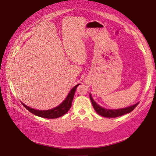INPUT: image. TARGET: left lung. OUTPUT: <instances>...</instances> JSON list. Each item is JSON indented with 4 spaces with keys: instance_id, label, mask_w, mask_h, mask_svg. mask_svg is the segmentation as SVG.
<instances>
[{
    "instance_id": "obj_1",
    "label": "left lung",
    "mask_w": 156,
    "mask_h": 156,
    "mask_svg": "<svg viewBox=\"0 0 156 156\" xmlns=\"http://www.w3.org/2000/svg\"><path fill=\"white\" fill-rule=\"evenodd\" d=\"M89 97H90L93 107L94 108L96 112H97V114H99V115H101V116L104 117H107V118H115V117L123 116V115H124L126 114L131 112L138 104V103H136L133 106H129V107L120 108V109H106V108H102L99 105H98V104L94 101L91 94H89Z\"/></svg>"
}]
</instances>
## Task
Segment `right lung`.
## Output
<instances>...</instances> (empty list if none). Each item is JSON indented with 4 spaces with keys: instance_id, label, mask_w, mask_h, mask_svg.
<instances>
[{
    "instance_id": "obj_1",
    "label": "right lung",
    "mask_w": 156,
    "mask_h": 156,
    "mask_svg": "<svg viewBox=\"0 0 156 156\" xmlns=\"http://www.w3.org/2000/svg\"><path fill=\"white\" fill-rule=\"evenodd\" d=\"M80 84H76L75 87H73L72 89V90L70 91L69 94L67 95V98H66L65 101H64L61 104H59L58 106L55 107L52 109L47 110V111H40V110H36L34 108H32L29 106L25 105L24 104L22 103L23 106L25 108H27L30 112H31L32 114L36 115V116L42 117V118L45 119H56L58 117H60L63 116L64 114H65L69 110V108L72 106V102L73 100L74 94H75V91L77 87Z\"/></svg>"
}]
</instances>
